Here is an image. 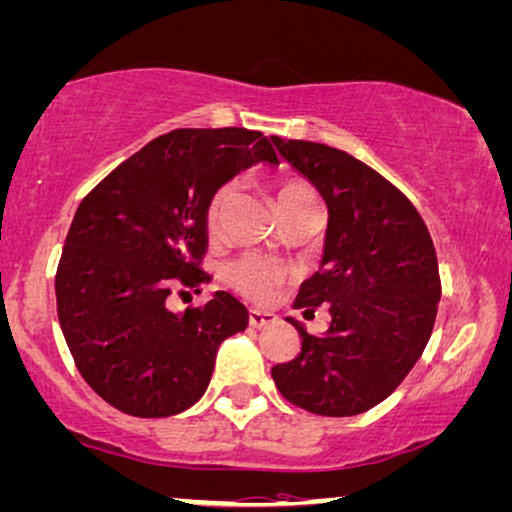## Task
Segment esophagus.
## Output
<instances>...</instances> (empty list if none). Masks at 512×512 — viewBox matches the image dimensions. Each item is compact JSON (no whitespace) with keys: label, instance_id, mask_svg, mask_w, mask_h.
I'll use <instances>...</instances> for the list:
<instances>
[{"label":"esophagus","instance_id":"obj_1","mask_svg":"<svg viewBox=\"0 0 512 512\" xmlns=\"http://www.w3.org/2000/svg\"><path fill=\"white\" fill-rule=\"evenodd\" d=\"M275 323V315L268 313V311H256V308H251L249 311V325L256 327V330H261V327H268Z\"/></svg>","mask_w":512,"mask_h":512}]
</instances>
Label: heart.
Here are the masks:
<instances>
[{
  "label": "heart",
  "instance_id": "obj_1",
  "mask_svg": "<svg viewBox=\"0 0 512 512\" xmlns=\"http://www.w3.org/2000/svg\"><path fill=\"white\" fill-rule=\"evenodd\" d=\"M232 199V185H220L216 192L208 197L206 211H204V225L206 235L216 239L223 230V218L227 211V204ZM306 201H315L313 187L301 178H285L280 180L275 192V204L277 211L282 208L306 204ZM292 280V273L282 266V263L270 261V258L261 256H242L235 263H230V268L225 270V282L235 289L237 294H242L244 299L254 301V304H270L275 299L277 292Z\"/></svg>",
  "mask_w": 512,
  "mask_h": 512
}]
</instances>
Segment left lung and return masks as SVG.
I'll list each match as a JSON object with an SVG mask.
<instances>
[{
    "label": "left lung",
    "instance_id": "8db88e82",
    "mask_svg": "<svg viewBox=\"0 0 512 512\" xmlns=\"http://www.w3.org/2000/svg\"><path fill=\"white\" fill-rule=\"evenodd\" d=\"M275 140L280 154L323 194V266L301 285L294 308L330 311L325 334L299 323L301 351L270 370L294 406L346 418L387 399L422 356L437 318V251L418 208L399 187L342 149Z\"/></svg>",
    "mask_w": 512,
    "mask_h": 512
}]
</instances>
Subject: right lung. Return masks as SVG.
Wrapping results in <instances>:
<instances>
[{
	"mask_svg": "<svg viewBox=\"0 0 512 512\" xmlns=\"http://www.w3.org/2000/svg\"><path fill=\"white\" fill-rule=\"evenodd\" d=\"M275 142V140H273ZM273 142L246 128H180L111 170L75 211L56 268V313L82 380L135 418H168L197 403L223 339L246 308L216 292L204 306L168 308L211 275L204 211L216 189Z\"/></svg>",
	"mask_w": 512,
	"mask_h": 512,
	"instance_id": "1",
	"label": "right lung"
}]
</instances>
